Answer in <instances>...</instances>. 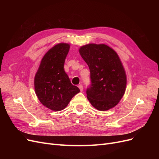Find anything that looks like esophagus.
<instances>
[{"instance_id":"esophagus-1","label":"esophagus","mask_w":159,"mask_h":159,"mask_svg":"<svg viewBox=\"0 0 159 159\" xmlns=\"http://www.w3.org/2000/svg\"><path fill=\"white\" fill-rule=\"evenodd\" d=\"M78 88H79V89H80L81 91H83V85H81V84H80V85H78Z\"/></svg>"}]
</instances>
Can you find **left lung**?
<instances>
[{
    "instance_id": "1",
    "label": "left lung",
    "mask_w": 159,
    "mask_h": 159,
    "mask_svg": "<svg viewBox=\"0 0 159 159\" xmlns=\"http://www.w3.org/2000/svg\"><path fill=\"white\" fill-rule=\"evenodd\" d=\"M80 54L89 66L91 84L86 89L91 104L99 111L115 107L125 91V71L117 53L105 44H90Z\"/></svg>"
}]
</instances>
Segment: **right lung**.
<instances>
[{"label":"right lung","instance_id":"add662e5","mask_svg":"<svg viewBox=\"0 0 159 159\" xmlns=\"http://www.w3.org/2000/svg\"><path fill=\"white\" fill-rule=\"evenodd\" d=\"M70 45L60 43L48 51L43 57L34 78L38 99L46 107L61 111L66 107L80 89L71 84L64 71L66 57Z\"/></svg>","mask_w":159,"mask_h":159}]
</instances>
